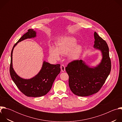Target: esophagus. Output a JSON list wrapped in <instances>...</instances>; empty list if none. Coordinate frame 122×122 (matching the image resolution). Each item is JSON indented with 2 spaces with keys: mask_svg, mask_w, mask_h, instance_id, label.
<instances>
[{
  "mask_svg": "<svg viewBox=\"0 0 122 122\" xmlns=\"http://www.w3.org/2000/svg\"><path fill=\"white\" fill-rule=\"evenodd\" d=\"M60 67H61V70L62 72H64L65 71V66L64 65H61Z\"/></svg>",
  "mask_w": 122,
  "mask_h": 122,
  "instance_id": "esophagus-1",
  "label": "esophagus"
}]
</instances>
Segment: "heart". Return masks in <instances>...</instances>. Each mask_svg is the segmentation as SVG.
<instances>
[{
  "label": "heart",
  "instance_id": "obj_1",
  "mask_svg": "<svg viewBox=\"0 0 122 122\" xmlns=\"http://www.w3.org/2000/svg\"><path fill=\"white\" fill-rule=\"evenodd\" d=\"M77 40L72 37L66 36L60 39L56 45V48L50 46L49 49L50 56L54 60H59L60 56L68 55V59L71 61L77 60L81 55L83 47L77 44Z\"/></svg>",
  "mask_w": 122,
  "mask_h": 122
}]
</instances>
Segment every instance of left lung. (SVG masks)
Instances as JSON below:
<instances>
[{
  "mask_svg": "<svg viewBox=\"0 0 122 122\" xmlns=\"http://www.w3.org/2000/svg\"><path fill=\"white\" fill-rule=\"evenodd\" d=\"M94 48L101 51L102 59L96 66L91 67L82 60H74L66 67L69 76V86L72 93L78 96L94 94L105 83L111 70L109 49L106 42L94 32Z\"/></svg>",
  "mask_w": 122,
  "mask_h": 122,
  "instance_id": "1",
  "label": "left lung"
}]
</instances>
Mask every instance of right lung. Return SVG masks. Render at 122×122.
<instances>
[{
  "label": "right lung",
  "instance_id": "right-lung-1",
  "mask_svg": "<svg viewBox=\"0 0 122 122\" xmlns=\"http://www.w3.org/2000/svg\"><path fill=\"white\" fill-rule=\"evenodd\" d=\"M36 36V31L29 29L14 44L11 52L10 68L11 78L21 92L29 97H39L46 95L51 90L54 81L61 71L60 64L52 65L44 61L39 72L31 79H23L15 72L12 66V53L14 47L19 42Z\"/></svg>",
  "mask_w": 122,
  "mask_h": 122
}]
</instances>
